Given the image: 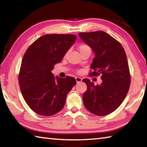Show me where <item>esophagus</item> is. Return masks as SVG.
I'll use <instances>...</instances> for the list:
<instances>
[{"label": "esophagus", "mask_w": 147, "mask_h": 147, "mask_svg": "<svg viewBox=\"0 0 147 147\" xmlns=\"http://www.w3.org/2000/svg\"><path fill=\"white\" fill-rule=\"evenodd\" d=\"M75 80H76L77 83H79V82H81L82 80V79L80 77H75Z\"/></svg>", "instance_id": "1"}]
</instances>
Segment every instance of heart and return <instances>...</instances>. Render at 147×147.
<instances>
[{"mask_svg":"<svg viewBox=\"0 0 147 147\" xmlns=\"http://www.w3.org/2000/svg\"><path fill=\"white\" fill-rule=\"evenodd\" d=\"M78 50L79 51L80 53L81 52L84 51H88V50H89V51H91L90 48H89V47L87 45H85V44L80 45L78 47Z\"/></svg>","mask_w":147,"mask_h":147,"instance_id":"obj_1","label":"heart"}]
</instances>
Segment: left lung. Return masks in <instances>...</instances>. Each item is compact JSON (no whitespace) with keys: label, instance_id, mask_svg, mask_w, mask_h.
<instances>
[{"label":"left lung","instance_id":"left-lung-1","mask_svg":"<svg viewBox=\"0 0 147 147\" xmlns=\"http://www.w3.org/2000/svg\"><path fill=\"white\" fill-rule=\"evenodd\" d=\"M90 47L94 57L90 68L92 75L102 74V82L94 86L89 79H83L88 87L83 94L86 108L99 116L108 115L123 102L130 85V75L125 51L121 44L103 31L79 33Z\"/></svg>","mask_w":147,"mask_h":147}]
</instances>
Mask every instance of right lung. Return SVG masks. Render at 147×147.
<instances>
[{
	"instance_id": "right-lung-1",
	"label": "right lung",
	"mask_w": 147,
	"mask_h": 147,
	"mask_svg": "<svg viewBox=\"0 0 147 147\" xmlns=\"http://www.w3.org/2000/svg\"><path fill=\"white\" fill-rule=\"evenodd\" d=\"M76 38L73 34L44 35L24 54L19 74L20 89L26 104L39 115L51 116L61 111L76 84L73 77L59 78L52 73Z\"/></svg>"
}]
</instances>
